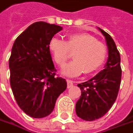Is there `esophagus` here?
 I'll return each mask as SVG.
<instances>
[{
	"mask_svg": "<svg viewBox=\"0 0 133 133\" xmlns=\"http://www.w3.org/2000/svg\"><path fill=\"white\" fill-rule=\"evenodd\" d=\"M73 86V81H70V80H67V88L69 89Z\"/></svg>",
	"mask_w": 133,
	"mask_h": 133,
	"instance_id": "34e87169",
	"label": "esophagus"
}]
</instances>
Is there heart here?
<instances>
[{"label": "heart", "instance_id": "b5f03b06", "mask_svg": "<svg viewBox=\"0 0 133 133\" xmlns=\"http://www.w3.org/2000/svg\"><path fill=\"white\" fill-rule=\"evenodd\" d=\"M48 48L59 66L64 65L69 58V51H75V60L61 70L62 74L68 77H77L83 72L90 74L97 71L104 63L107 54L105 46L85 33L71 34L66 42L53 37L49 41Z\"/></svg>", "mask_w": 133, "mask_h": 133}]
</instances>
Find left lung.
<instances>
[{"mask_svg": "<svg viewBox=\"0 0 133 133\" xmlns=\"http://www.w3.org/2000/svg\"><path fill=\"white\" fill-rule=\"evenodd\" d=\"M98 29L105 38L108 60L97 75L77 85L81 96L75 105L77 116L89 122L101 118L110 110L116 99L122 79L121 58L114 41L105 31Z\"/></svg>", "mask_w": 133, "mask_h": 133, "instance_id": "left-lung-1", "label": "left lung"}]
</instances>
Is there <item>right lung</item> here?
<instances>
[{"label":"right lung","instance_id":"add662e5","mask_svg":"<svg viewBox=\"0 0 133 133\" xmlns=\"http://www.w3.org/2000/svg\"><path fill=\"white\" fill-rule=\"evenodd\" d=\"M63 28L36 22L19 36L11 49L9 66L10 84L19 107L32 118L52 112L57 98L66 89V81L56 76L48 48L50 39Z\"/></svg>","mask_w":133,"mask_h":133}]
</instances>
